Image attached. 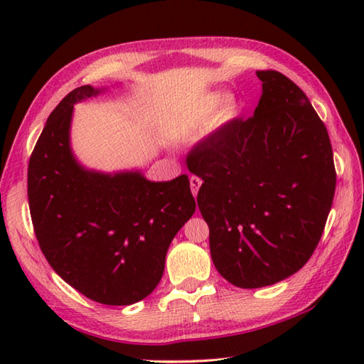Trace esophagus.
Returning <instances> with one entry per match:
<instances>
[{
  "mask_svg": "<svg viewBox=\"0 0 364 364\" xmlns=\"http://www.w3.org/2000/svg\"><path fill=\"white\" fill-rule=\"evenodd\" d=\"M189 183H191V191H192V194H194V196L197 197V194H198V189H200V186H202V180H200L198 176H191V178H189Z\"/></svg>",
  "mask_w": 364,
  "mask_h": 364,
  "instance_id": "obj_1",
  "label": "esophagus"
}]
</instances>
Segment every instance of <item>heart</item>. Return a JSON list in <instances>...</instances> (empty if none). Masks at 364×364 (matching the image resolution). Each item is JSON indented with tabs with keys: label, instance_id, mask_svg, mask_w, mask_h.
<instances>
[{
	"label": "heart",
	"instance_id": "1",
	"mask_svg": "<svg viewBox=\"0 0 364 364\" xmlns=\"http://www.w3.org/2000/svg\"><path fill=\"white\" fill-rule=\"evenodd\" d=\"M215 109H218V112L215 113V122L222 125V123H228L236 117L239 109H241V105L233 95L223 98L220 92H208V94L197 97L188 106L186 122L189 125L202 123L211 117Z\"/></svg>",
	"mask_w": 364,
	"mask_h": 364
}]
</instances>
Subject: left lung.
<instances>
[{"label":"left lung","mask_w":364,"mask_h":364,"mask_svg":"<svg viewBox=\"0 0 364 364\" xmlns=\"http://www.w3.org/2000/svg\"><path fill=\"white\" fill-rule=\"evenodd\" d=\"M262 95L194 145L186 164L203 180L197 203L211 258L237 288L282 282L311 258L333 203L330 137L310 100L280 72H257Z\"/></svg>","instance_id":"1"}]
</instances>
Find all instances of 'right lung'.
<instances>
[{"mask_svg":"<svg viewBox=\"0 0 364 364\" xmlns=\"http://www.w3.org/2000/svg\"><path fill=\"white\" fill-rule=\"evenodd\" d=\"M97 94L81 86L50 114L29 158V211L41 250L64 282L98 304L131 305L158 286L196 200L188 175L153 183L76 162L68 141L73 105Z\"/></svg>","mask_w":364,"mask_h":364,"instance_id":"right-lung-1","label":"right lung"}]
</instances>
